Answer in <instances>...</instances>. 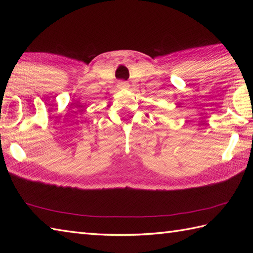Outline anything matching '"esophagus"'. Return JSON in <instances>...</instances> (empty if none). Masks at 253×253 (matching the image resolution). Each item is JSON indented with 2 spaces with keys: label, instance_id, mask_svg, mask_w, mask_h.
<instances>
[{
  "label": "esophagus",
  "instance_id": "34e87169",
  "mask_svg": "<svg viewBox=\"0 0 253 253\" xmlns=\"http://www.w3.org/2000/svg\"><path fill=\"white\" fill-rule=\"evenodd\" d=\"M128 85H129V84H128L127 82H120V83H118V87H120V88H127Z\"/></svg>",
  "mask_w": 253,
  "mask_h": 253
}]
</instances>
